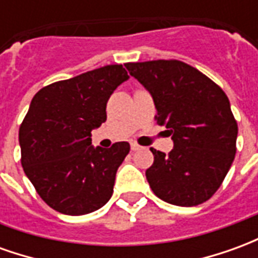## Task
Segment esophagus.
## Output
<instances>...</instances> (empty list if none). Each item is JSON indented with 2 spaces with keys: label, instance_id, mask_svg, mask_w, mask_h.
<instances>
[{
  "label": "esophagus",
  "instance_id": "1",
  "mask_svg": "<svg viewBox=\"0 0 258 258\" xmlns=\"http://www.w3.org/2000/svg\"><path fill=\"white\" fill-rule=\"evenodd\" d=\"M141 148H142V146H140L138 144H135V142L131 144V151H140Z\"/></svg>",
  "mask_w": 258,
  "mask_h": 258
}]
</instances>
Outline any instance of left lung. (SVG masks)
<instances>
[{"label": "left lung", "mask_w": 258, "mask_h": 258, "mask_svg": "<svg viewBox=\"0 0 258 258\" xmlns=\"http://www.w3.org/2000/svg\"><path fill=\"white\" fill-rule=\"evenodd\" d=\"M149 91L155 120L174 141L168 155L151 148L146 179L167 203L190 207L216 194L236 153L238 123L228 96L206 74L177 59L125 63Z\"/></svg>", "instance_id": "1"}]
</instances>
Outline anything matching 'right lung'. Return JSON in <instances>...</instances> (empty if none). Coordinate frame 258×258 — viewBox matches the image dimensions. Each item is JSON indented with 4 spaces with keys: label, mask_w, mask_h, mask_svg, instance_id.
Wrapping results in <instances>:
<instances>
[{
    "label": "right lung",
    "mask_w": 258,
    "mask_h": 258,
    "mask_svg": "<svg viewBox=\"0 0 258 258\" xmlns=\"http://www.w3.org/2000/svg\"><path fill=\"white\" fill-rule=\"evenodd\" d=\"M128 74L107 64L42 87L19 128L22 166L37 194L53 210L83 216L113 194L128 142L109 149L91 145V131L106 121V103Z\"/></svg>",
    "instance_id": "right-lung-1"
}]
</instances>
